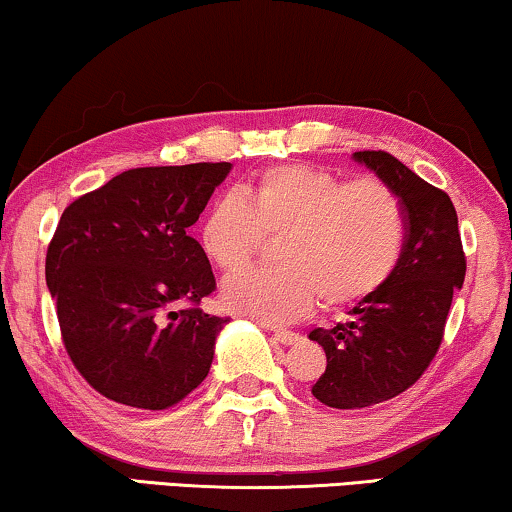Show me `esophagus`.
<instances>
[{
  "instance_id": "1",
  "label": "esophagus",
  "mask_w": 512,
  "mask_h": 512,
  "mask_svg": "<svg viewBox=\"0 0 512 512\" xmlns=\"http://www.w3.org/2000/svg\"><path fill=\"white\" fill-rule=\"evenodd\" d=\"M273 341H278L280 345H294L299 341V334H292V331H278L273 329Z\"/></svg>"
}]
</instances>
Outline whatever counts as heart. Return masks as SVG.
<instances>
[{
  "label": "heart",
  "mask_w": 512,
  "mask_h": 512,
  "mask_svg": "<svg viewBox=\"0 0 512 512\" xmlns=\"http://www.w3.org/2000/svg\"><path fill=\"white\" fill-rule=\"evenodd\" d=\"M262 234L280 236L283 269L225 280L222 304L266 325H287L325 306L369 299L397 269L406 243L401 199L378 178L343 181L311 164H280L208 208L199 243L218 269L241 271Z\"/></svg>",
  "instance_id": "obj_1"
}]
</instances>
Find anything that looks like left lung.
<instances>
[{
    "label": "left lung",
    "mask_w": 512,
    "mask_h": 512,
    "mask_svg": "<svg viewBox=\"0 0 512 512\" xmlns=\"http://www.w3.org/2000/svg\"><path fill=\"white\" fill-rule=\"evenodd\" d=\"M352 160L397 192L406 243L390 280L350 306L348 322L308 334L327 355L313 397L341 410L397 397L422 376L443 341L452 294L462 290L466 276L457 211L448 194L383 150L352 153Z\"/></svg>",
    "instance_id": "left-lung-1"
}]
</instances>
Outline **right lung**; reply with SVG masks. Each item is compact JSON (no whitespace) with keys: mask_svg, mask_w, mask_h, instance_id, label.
I'll return each mask as SVG.
<instances>
[{"mask_svg":"<svg viewBox=\"0 0 512 512\" xmlns=\"http://www.w3.org/2000/svg\"><path fill=\"white\" fill-rule=\"evenodd\" d=\"M232 164L122 171L64 208L46 255L64 348L106 399L164 410L211 369L227 325L197 308L215 290L187 234ZM190 300L193 306L176 312Z\"/></svg>","mask_w":512,"mask_h":512,"instance_id":"obj_1","label":"right lung"}]
</instances>
